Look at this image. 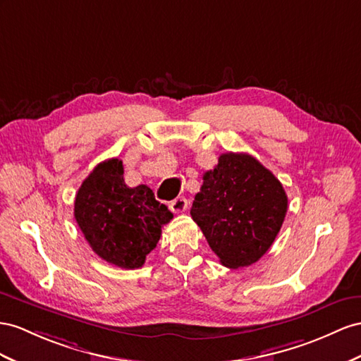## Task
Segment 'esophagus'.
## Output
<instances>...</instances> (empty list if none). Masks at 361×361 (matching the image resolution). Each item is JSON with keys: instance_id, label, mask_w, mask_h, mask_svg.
I'll use <instances>...</instances> for the list:
<instances>
[{"instance_id": "34e87169", "label": "esophagus", "mask_w": 361, "mask_h": 361, "mask_svg": "<svg viewBox=\"0 0 361 361\" xmlns=\"http://www.w3.org/2000/svg\"><path fill=\"white\" fill-rule=\"evenodd\" d=\"M186 207H188V201L184 197H178L169 202V209L173 212V214H181V212L186 210Z\"/></svg>"}]
</instances>
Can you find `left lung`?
<instances>
[{"label":"left lung","mask_w":361,"mask_h":361,"mask_svg":"<svg viewBox=\"0 0 361 361\" xmlns=\"http://www.w3.org/2000/svg\"><path fill=\"white\" fill-rule=\"evenodd\" d=\"M286 209V193L269 169L252 155L227 152L202 175L190 215L219 262L243 269L269 252Z\"/></svg>","instance_id":"8db88e82"}]
</instances>
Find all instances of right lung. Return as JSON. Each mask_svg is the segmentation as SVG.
Returning a JSON list of instances; mask_svg holds the SVG:
<instances>
[{
  "label": "right lung",
  "instance_id": "1",
  "mask_svg": "<svg viewBox=\"0 0 361 361\" xmlns=\"http://www.w3.org/2000/svg\"><path fill=\"white\" fill-rule=\"evenodd\" d=\"M75 218L92 252L120 269L134 270L145 264L173 215L146 184L128 188L122 160L109 159L82 183Z\"/></svg>",
  "mask_w": 361,
  "mask_h": 361
}]
</instances>
